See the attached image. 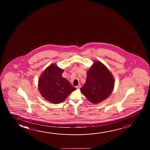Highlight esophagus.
I'll return each instance as SVG.
<instances>
[{"mask_svg":"<svg viewBox=\"0 0 150 150\" xmlns=\"http://www.w3.org/2000/svg\"><path fill=\"white\" fill-rule=\"evenodd\" d=\"M80 88H81V85H78L77 86H76V88H77V90H79Z\"/></svg>","mask_w":150,"mask_h":150,"instance_id":"1","label":"esophagus"}]
</instances>
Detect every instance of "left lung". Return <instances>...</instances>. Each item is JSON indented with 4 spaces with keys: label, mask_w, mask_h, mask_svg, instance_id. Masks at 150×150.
I'll use <instances>...</instances> for the list:
<instances>
[{
    "label": "left lung",
    "mask_w": 150,
    "mask_h": 150,
    "mask_svg": "<svg viewBox=\"0 0 150 150\" xmlns=\"http://www.w3.org/2000/svg\"><path fill=\"white\" fill-rule=\"evenodd\" d=\"M115 80L110 70L95 60L87 71L86 81L80 92L90 102L97 104L108 98L113 92Z\"/></svg>",
    "instance_id": "left-lung-1"
}]
</instances>
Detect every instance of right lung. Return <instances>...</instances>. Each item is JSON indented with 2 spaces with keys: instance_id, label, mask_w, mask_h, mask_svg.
<instances>
[{
  "instance_id": "right-lung-1",
  "label": "right lung",
  "mask_w": 150,
  "mask_h": 150,
  "mask_svg": "<svg viewBox=\"0 0 150 150\" xmlns=\"http://www.w3.org/2000/svg\"><path fill=\"white\" fill-rule=\"evenodd\" d=\"M64 70L52 64L39 77L38 87L41 96L54 104L62 103L76 88L62 76Z\"/></svg>"
}]
</instances>
